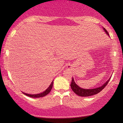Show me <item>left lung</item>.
Masks as SVG:
<instances>
[{"label": "left lung", "mask_w": 123, "mask_h": 123, "mask_svg": "<svg viewBox=\"0 0 123 123\" xmlns=\"http://www.w3.org/2000/svg\"><path fill=\"white\" fill-rule=\"evenodd\" d=\"M103 29L106 34L109 36V33L107 32L105 28H103ZM111 78V77H110ZM110 78L105 82L104 85H102L101 86L97 87V88H93V89H84L82 88H80V86H78L76 83H75L74 80V78L73 77L72 80L71 84H70V87H71L72 90H73V91L74 92L75 94H77V95L80 96L81 97H88L90 96L95 95L96 94H97L99 92H100L103 89L106 87V86L107 85V83H109V80H110Z\"/></svg>", "instance_id": "1"}]
</instances>
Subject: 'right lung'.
<instances>
[{"label": "right lung", "mask_w": 123, "mask_h": 123, "mask_svg": "<svg viewBox=\"0 0 123 123\" xmlns=\"http://www.w3.org/2000/svg\"><path fill=\"white\" fill-rule=\"evenodd\" d=\"M53 82H54V80H53V81H52L51 83L50 84V85L49 86V87L48 88H47L46 90L45 91H43V92H42V93H38V94H36V95H35V94H33V95H31V94H27V93H25V92H23V93L24 94V95H25L27 96H28V97H32V98H38V97H44L46 95H48V94L50 93V92L51 91V89H52V87H53Z\"/></svg>", "instance_id": "add662e5"}]
</instances>
